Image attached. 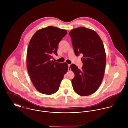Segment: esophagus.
<instances>
[{"instance_id":"1","label":"esophagus","mask_w":128,"mask_h":128,"mask_svg":"<svg viewBox=\"0 0 128 128\" xmlns=\"http://www.w3.org/2000/svg\"><path fill=\"white\" fill-rule=\"evenodd\" d=\"M71 70V68H70V64H68V71H70Z\"/></svg>"}]
</instances>
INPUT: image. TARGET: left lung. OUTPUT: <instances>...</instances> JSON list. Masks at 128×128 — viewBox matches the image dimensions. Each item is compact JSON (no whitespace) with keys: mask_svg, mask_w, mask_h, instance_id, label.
I'll return each instance as SVG.
<instances>
[{"mask_svg":"<svg viewBox=\"0 0 128 128\" xmlns=\"http://www.w3.org/2000/svg\"><path fill=\"white\" fill-rule=\"evenodd\" d=\"M69 34L75 54L83 56L81 70L70 65L75 74L72 80L73 90L81 96L90 95L98 89L104 76L106 58L103 42L95 31L84 27L74 28Z\"/></svg>","mask_w":128,"mask_h":128,"instance_id":"left-lung-1","label":"left lung"}]
</instances>
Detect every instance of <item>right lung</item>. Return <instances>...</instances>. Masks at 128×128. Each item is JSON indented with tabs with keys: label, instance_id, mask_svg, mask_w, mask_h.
Listing matches in <instances>:
<instances>
[{
	"label": "right lung",
	"instance_id": "right-lung-1",
	"mask_svg": "<svg viewBox=\"0 0 128 128\" xmlns=\"http://www.w3.org/2000/svg\"><path fill=\"white\" fill-rule=\"evenodd\" d=\"M65 30L49 26L37 30L28 44L26 64L28 71L38 91L52 94L58 91L64 74L68 70L66 62H55L59 42L66 34Z\"/></svg>",
	"mask_w": 128,
	"mask_h": 128
}]
</instances>
